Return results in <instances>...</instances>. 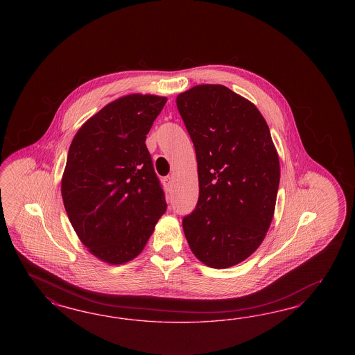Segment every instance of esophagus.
<instances>
[{
  "label": "esophagus",
  "mask_w": 355,
  "mask_h": 355,
  "mask_svg": "<svg viewBox=\"0 0 355 355\" xmlns=\"http://www.w3.org/2000/svg\"><path fill=\"white\" fill-rule=\"evenodd\" d=\"M164 184H165V187H168V189H171L173 184V177L172 175H168V177H165L164 180Z\"/></svg>",
  "instance_id": "1"
}]
</instances>
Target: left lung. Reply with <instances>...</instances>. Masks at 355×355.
<instances>
[{
    "label": "left lung",
    "instance_id": "left-lung-1",
    "mask_svg": "<svg viewBox=\"0 0 355 355\" xmlns=\"http://www.w3.org/2000/svg\"><path fill=\"white\" fill-rule=\"evenodd\" d=\"M193 140L199 199L183 217L193 255L229 268L261 245L272 223L279 162L268 125L248 98L221 85H200L177 96Z\"/></svg>",
    "mask_w": 355,
    "mask_h": 355
}]
</instances>
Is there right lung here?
<instances>
[{
    "label": "right lung",
    "instance_id": "1",
    "mask_svg": "<svg viewBox=\"0 0 355 355\" xmlns=\"http://www.w3.org/2000/svg\"><path fill=\"white\" fill-rule=\"evenodd\" d=\"M166 97L132 94L87 119L70 144L64 209L88 251L109 264L137 258L166 211L146 138Z\"/></svg>",
    "mask_w": 355,
    "mask_h": 355
}]
</instances>
